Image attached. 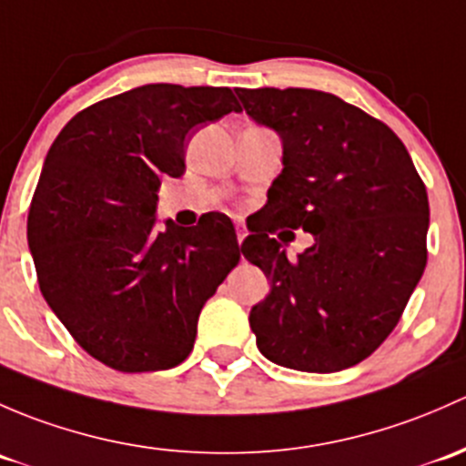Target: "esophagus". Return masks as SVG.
<instances>
[{"label": "esophagus", "instance_id": "esophagus-1", "mask_svg": "<svg viewBox=\"0 0 466 466\" xmlns=\"http://www.w3.org/2000/svg\"><path fill=\"white\" fill-rule=\"evenodd\" d=\"M244 238H247V228H244V227H238V242L242 244V242H244Z\"/></svg>", "mask_w": 466, "mask_h": 466}]
</instances>
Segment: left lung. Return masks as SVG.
Listing matches in <instances>:
<instances>
[{"instance_id": "obj_1", "label": "left lung", "mask_w": 466, "mask_h": 466, "mask_svg": "<svg viewBox=\"0 0 466 466\" xmlns=\"http://www.w3.org/2000/svg\"><path fill=\"white\" fill-rule=\"evenodd\" d=\"M238 96L282 141V172L262 208L268 222L242 242L271 285L248 314L258 348L291 370L357 366L395 329L424 273V181L400 137L339 96L299 87ZM278 226L303 228L315 244L289 261L268 235Z\"/></svg>"}]
</instances>
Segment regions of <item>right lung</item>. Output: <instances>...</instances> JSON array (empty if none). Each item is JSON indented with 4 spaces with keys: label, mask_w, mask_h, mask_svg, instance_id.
<instances>
[{
    "label": "right lung",
    "mask_w": 466,
    "mask_h": 466,
    "mask_svg": "<svg viewBox=\"0 0 466 466\" xmlns=\"http://www.w3.org/2000/svg\"><path fill=\"white\" fill-rule=\"evenodd\" d=\"M228 112H239L228 87L143 85L76 114L46 155L26 227L40 291L114 370L179 366L239 262L227 215L155 231L161 179L184 175L190 134Z\"/></svg>",
    "instance_id": "add662e5"
}]
</instances>
